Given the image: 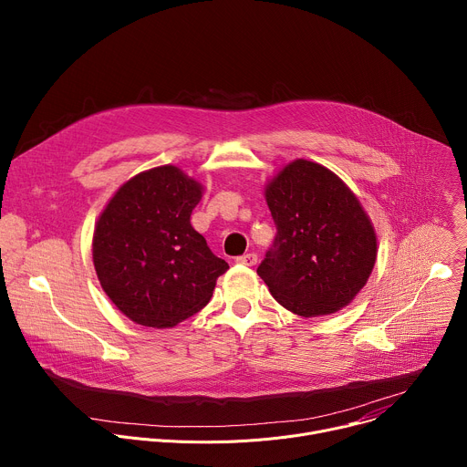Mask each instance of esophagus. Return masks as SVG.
Listing matches in <instances>:
<instances>
[{"instance_id":"obj_1","label":"esophagus","mask_w":467,"mask_h":467,"mask_svg":"<svg viewBox=\"0 0 467 467\" xmlns=\"http://www.w3.org/2000/svg\"><path fill=\"white\" fill-rule=\"evenodd\" d=\"M236 262H238V264H242V265H254V264H256V254H254V253L242 254V256H238V258H236Z\"/></svg>"}]
</instances>
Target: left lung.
Listing matches in <instances>:
<instances>
[{"label": "left lung", "instance_id": "1", "mask_svg": "<svg viewBox=\"0 0 467 467\" xmlns=\"http://www.w3.org/2000/svg\"><path fill=\"white\" fill-rule=\"evenodd\" d=\"M277 225L256 274L286 310L316 317L348 306L377 260V234L358 197L328 168L297 159L264 188Z\"/></svg>", "mask_w": 467, "mask_h": 467}]
</instances>
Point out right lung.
Masks as SVG:
<instances>
[{"mask_svg": "<svg viewBox=\"0 0 467 467\" xmlns=\"http://www.w3.org/2000/svg\"><path fill=\"white\" fill-rule=\"evenodd\" d=\"M203 184L166 164L123 182L98 218L94 268L103 292L130 321L175 327L202 310L229 270L190 216Z\"/></svg>", "mask_w": 467, "mask_h": 467, "instance_id": "1", "label": "right lung"}]
</instances>
